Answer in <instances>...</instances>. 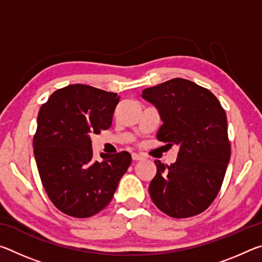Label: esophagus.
I'll list each match as a JSON object with an SVG mask.
<instances>
[{
    "label": "esophagus",
    "instance_id": "1",
    "mask_svg": "<svg viewBox=\"0 0 262 262\" xmlns=\"http://www.w3.org/2000/svg\"><path fill=\"white\" fill-rule=\"evenodd\" d=\"M132 158H133V161H142V159H144V156H143V155H141V154L133 152Z\"/></svg>",
    "mask_w": 262,
    "mask_h": 262
}]
</instances>
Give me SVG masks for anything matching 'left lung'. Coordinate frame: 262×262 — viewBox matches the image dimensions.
<instances>
[{
    "mask_svg": "<svg viewBox=\"0 0 262 262\" xmlns=\"http://www.w3.org/2000/svg\"><path fill=\"white\" fill-rule=\"evenodd\" d=\"M142 97L163 121L157 140L168 148L179 145L173 164L155 161L152 202L174 219L201 214L219 194L231 156L225 111L208 89L184 78L144 89Z\"/></svg>",
    "mask_w": 262,
    "mask_h": 262,
    "instance_id": "8db88e82",
    "label": "left lung"
}]
</instances>
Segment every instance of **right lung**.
Returning <instances> with one entry per match:
<instances>
[{
    "mask_svg": "<svg viewBox=\"0 0 262 262\" xmlns=\"http://www.w3.org/2000/svg\"><path fill=\"white\" fill-rule=\"evenodd\" d=\"M119 100L114 92L72 84L53 92L39 111L34 158L48 198L66 215L98 214L130 165L127 151L92 158L90 136L108 129Z\"/></svg>",
    "mask_w": 262,
    "mask_h": 262,
    "instance_id": "add662e5",
    "label": "right lung"
}]
</instances>
